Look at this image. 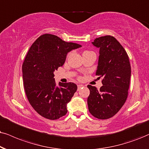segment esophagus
<instances>
[{
    "label": "esophagus",
    "instance_id": "esophagus-1",
    "mask_svg": "<svg viewBox=\"0 0 149 149\" xmlns=\"http://www.w3.org/2000/svg\"><path fill=\"white\" fill-rule=\"evenodd\" d=\"M83 86H84L83 84H78V89H80V88L83 87Z\"/></svg>",
    "mask_w": 149,
    "mask_h": 149
}]
</instances>
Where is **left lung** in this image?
Segmentation results:
<instances>
[{"label":"left lung","instance_id":"1","mask_svg":"<svg viewBox=\"0 0 149 149\" xmlns=\"http://www.w3.org/2000/svg\"><path fill=\"white\" fill-rule=\"evenodd\" d=\"M100 48L96 76L102 78L100 90L88 85V111L100 120L112 118L125 104L128 97L131 78L129 56L123 47L111 36L97 38L92 42Z\"/></svg>","mask_w":149,"mask_h":149}]
</instances>
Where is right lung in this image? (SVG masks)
Instances as JSON below:
<instances>
[{"instance_id":"1","label":"right lung","mask_w":149,"mask_h":149,"mask_svg":"<svg viewBox=\"0 0 149 149\" xmlns=\"http://www.w3.org/2000/svg\"><path fill=\"white\" fill-rule=\"evenodd\" d=\"M80 47L45 33L36 39L26 55L22 67L24 91L33 109L47 119L57 120L67 114V104L77 85L60 82L57 86L54 72L64 65L68 52Z\"/></svg>"}]
</instances>
